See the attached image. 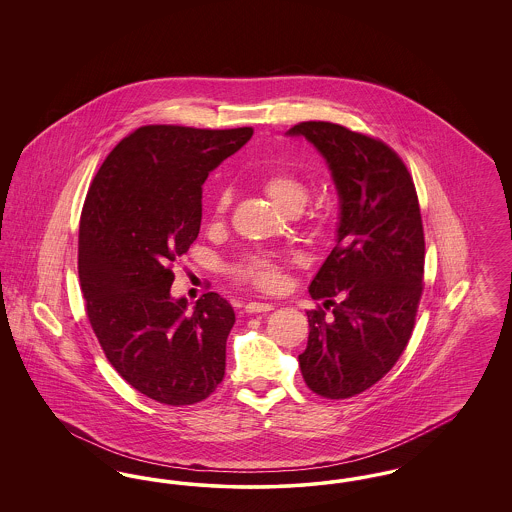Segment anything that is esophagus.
<instances>
[{"instance_id":"1","label":"esophagus","mask_w":512,"mask_h":512,"mask_svg":"<svg viewBox=\"0 0 512 512\" xmlns=\"http://www.w3.org/2000/svg\"><path fill=\"white\" fill-rule=\"evenodd\" d=\"M272 309H274L272 303H259V301H253V303L245 305V313H268Z\"/></svg>"}]
</instances>
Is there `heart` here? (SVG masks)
<instances>
[{
  "label": "heart",
  "mask_w": 512,
  "mask_h": 512,
  "mask_svg": "<svg viewBox=\"0 0 512 512\" xmlns=\"http://www.w3.org/2000/svg\"><path fill=\"white\" fill-rule=\"evenodd\" d=\"M268 197L284 211L303 207L309 197L307 184L288 172H274L263 184ZM230 192H220L217 197V213H224L230 205ZM234 274L240 282L259 288L263 292H276L284 286V257L270 251H253L234 267Z\"/></svg>",
  "instance_id": "b5f03b06"
}]
</instances>
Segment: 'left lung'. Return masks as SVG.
Segmentation results:
<instances>
[{"label": "left lung", "mask_w": 512, "mask_h": 512, "mask_svg": "<svg viewBox=\"0 0 512 512\" xmlns=\"http://www.w3.org/2000/svg\"><path fill=\"white\" fill-rule=\"evenodd\" d=\"M286 134L317 147L340 199L336 247L309 286L332 313H307L299 366L315 393L347 399L384 378L411 340L424 274L418 197L407 167L380 140L322 121Z\"/></svg>", "instance_id": "left-lung-1"}]
</instances>
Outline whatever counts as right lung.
Segmentation results:
<instances>
[{"label":"right lung","instance_id":"obj_1","mask_svg":"<svg viewBox=\"0 0 512 512\" xmlns=\"http://www.w3.org/2000/svg\"><path fill=\"white\" fill-rule=\"evenodd\" d=\"M251 136L142 126L107 155L84 201L78 276L90 324L122 378L165 405L199 403L224 378L234 309L215 292L192 309L174 299L172 263L199 234L209 172Z\"/></svg>","mask_w":512,"mask_h":512}]
</instances>
